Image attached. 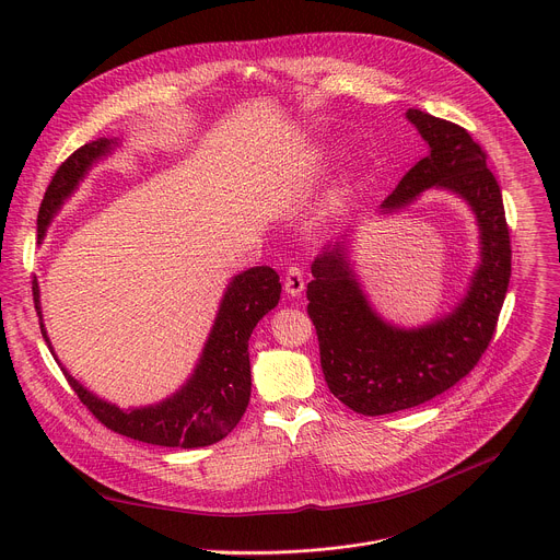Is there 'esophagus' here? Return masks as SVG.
I'll list each match as a JSON object with an SVG mask.
<instances>
[{
	"mask_svg": "<svg viewBox=\"0 0 560 560\" xmlns=\"http://www.w3.org/2000/svg\"><path fill=\"white\" fill-rule=\"evenodd\" d=\"M283 288L290 296H299L305 288V279H303V272L299 266H290L285 277H283Z\"/></svg>",
	"mask_w": 560,
	"mask_h": 560,
	"instance_id": "esophagus-1",
	"label": "esophagus"
}]
</instances>
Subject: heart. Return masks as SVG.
I'll return each mask as SVG.
<instances>
[{
	"label": "heart",
	"mask_w": 560,
	"mask_h": 560,
	"mask_svg": "<svg viewBox=\"0 0 560 560\" xmlns=\"http://www.w3.org/2000/svg\"><path fill=\"white\" fill-rule=\"evenodd\" d=\"M318 162H322V159H312V162H310V166H307V171H314V168L318 166ZM352 177H354V173H352L350 168L341 173V177H339V182H337V186H335V195H337V197H341V195H346V192L350 190Z\"/></svg>",
	"instance_id": "obj_1"
}]
</instances>
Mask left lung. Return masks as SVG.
I'll use <instances>...</instances> for the list:
<instances>
[{
	"label": "left lung",
	"instance_id": "left-lung-1",
	"mask_svg": "<svg viewBox=\"0 0 560 560\" xmlns=\"http://www.w3.org/2000/svg\"><path fill=\"white\" fill-rule=\"evenodd\" d=\"M408 119L430 152L383 201V212L410 206L428 188L465 199L481 232L478 264L463 301L417 330L385 324L370 307L341 244L312 261L307 314L316 328L330 392L350 410L378 417L421 406L456 385L488 350L512 277L510 228L486 150L452 121L419 108Z\"/></svg>",
	"mask_w": 560,
	"mask_h": 560
}]
</instances>
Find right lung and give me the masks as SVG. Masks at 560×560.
Returning <instances> with one entry per match:
<instances>
[{
    "label": "right lung",
    "instance_id": "add662e5",
    "mask_svg": "<svg viewBox=\"0 0 560 560\" xmlns=\"http://www.w3.org/2000/svg\"><path fill=\"white\" fill-rule=\"evenodd\" d=\"M113 143L117 141H91L77 148L57 168L37 217L39 242L63 199L70 197L79 179L86 175L97 159L110 152ZM279 275L268 266H257L236 275L223 294L212 332L206 341L195 374L177 394L156 406L119 410L117 406L106 404L91 394L82 383H77L66 372V368H61L63 376L79 396V401L93 412V417L121 436L184 450L212 445L236 428L248 408L253 385L248 339L259 324V318H264V314H268L279 303ZM33 301L39 316L42 337L50 348L42 324L37 279H33Z\"/></svg>",
    "mask_w": 560,
    "mask_h": 560
}]
</instances>
